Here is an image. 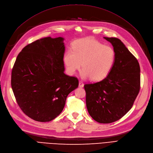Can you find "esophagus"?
<instances>
[{"mask_svg": "<svg viewBox=\"0 0 153 153\" xmlns=\"http://www.w3.org/2000/svg\"><path fill=\"white\" fill-rule=\"evenodd\" d=\"M84 86V83H83L82 81H79V87H83Z\"/></svg>", "mask_w": 153, "mask_h": 153, "instance_id": "34e87169", "label": "esophagus"}]
</instances>
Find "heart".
Listing matches in <instances>:
<instances>
[{
	"mask_svg": "<svg viewBox=\"0 0 153 153\" xmlns=\"http://www.w3.org/2000/svg\"><path fill=\"white\" fill-rule=\"evenodd\" d=\"M73 50H67L64 62L71 75L82 67V77L93 81L104 79L112 69L115 59L114 50L92 38L77 40Z\"/></svg>",
	"mask_w": 153,
	"mask_h": 153,
	"instance_id": "b5f03b06",
	"label": "heart"
}]
</instances>
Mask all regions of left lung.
<instances>
[{
  "label": "left lung",
  "mask_w": 153,
  "mask_h": 153,
  "mask_svg": "<svg viewBox=\"0 0 153 153\" xmlns=\"http://www.w3.org/2000/svg\"><path fill=\"white\" fill-rule=\"evenodd\" d=\"M103 38L114 47L115 59L108 75L100 82L84 85L86 106L96 121L108 124L123 117L130 110L140 91L138 62L122 41Z\"/></svg>",
  "instance_id": "obj_1"
}]
</instances>
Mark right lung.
Listing matches in <instances>:
<instances>
[{
  "label": "right lung",
  "mask_w": 153,
  "mask_h": 153,
  "mask_svg": "<svg viewBox=\"0 0 153 153\" xmlns=\"http://www.w3.org/2000/svg\"><path fill=\"white\" fill-rule=\"evenodd\" d=\"M64 38H41L22 49L14 64L11 87L27 116L49 122L62 112L68 95L78 86L76 78L64 73Z\"/></svg>",
  "instance_id": "1"
}]
</instances>
